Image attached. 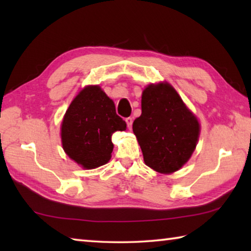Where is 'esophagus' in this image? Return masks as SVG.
Here are the masks:
<instances>
[{
  "label": "esophagus",
  "mask_w": 251,
  "mask_h": 251,
  "mask_svg": "<svg viewBox=\"0 0 251 251\" xmlns=\"http://www.w3.org/2000/svg\"><path fill=\"white\" fill-rule=\"evenodd\" d=\"M125 122H126V124H127V127H128V128L130 129L131 128V125H133V117H127L126 120H125Z\"/></svg>",
  "instance_id": "1"
}]
</instances>
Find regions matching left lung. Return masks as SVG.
Listing matches in <instances>:
<instances>
[{"label":"left lung","instance_id":"8db88e82","mask_svg":"<svg viewBox=\"0 0 251 251\" xmlns=\"http://www.w3.org/2000/svg\"><path fill=\"white\" fill-rule=\"evenodd\" d=\"M199 123L168 83L151 84L142 95V115L133 123L147 166L161 174L181 168L199 137Z\"/></svg>","mask_w":251,"mask_h":251}]
</instances>
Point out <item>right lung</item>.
I'll use <instances>...</instances> for the list:
<instances>
[{
	"label": "right lung",
	"mask_w": 251,
	"mask_h": 251,
	"mask_svg": "<svg viewBox=\"0 0 251 251\" xmlns=\"http://www.w3.org/2000/svg\"><path fill=\"white\" fill-rule=\"evenodd\" d=\"M61 129L63 148L70 158L84 168L93 169L110 159L112 135L125 130L126 123L100 86H87L67 108Z\"/></svg>",
	"instance_id": "add662e5"
}]
</instances>
